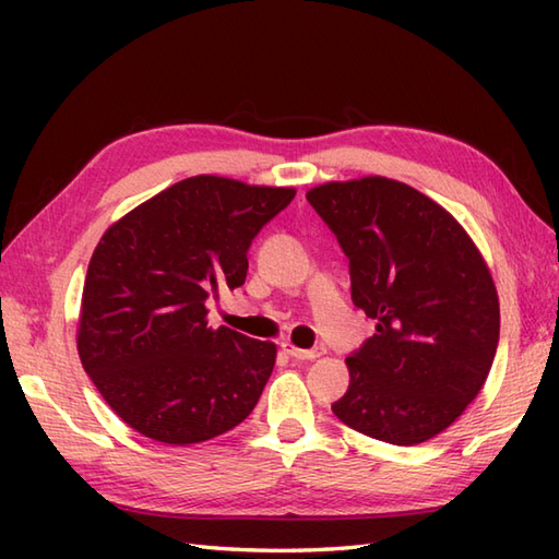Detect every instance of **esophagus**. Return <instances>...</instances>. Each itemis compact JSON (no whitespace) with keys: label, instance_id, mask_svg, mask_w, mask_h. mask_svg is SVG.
Listing matches in <instances>:
<instances>
[{"label":"esophagus","instance_id":"1","mask_svg":"<svg viewBox=\"0 0 559 559\" xmlns=\"http://www.w3.org/2000/svg\"><path fill=\"white\" fill-rule=\"evenodd\" d=\"M283 350H286L293 360H314V358H319V355H324V348H310V350H305V348H298V346H293V343H283Z\"/></svg>","mask_w":559,"mask_h":559}]
</instances>
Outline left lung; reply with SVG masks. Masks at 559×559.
Returning <instances> with one entry per match:
<instances>
[{
  "label": "left lung",
  "mask_w": 559,
  "mask_h": 559,
  "mask_svg": "<svg viewBox=\"0 0 559 559\" xmlns=\"http://www.w3.org/2000/svg\"><path fill=\"white\" fill-rule=\"evenodd\" d=\"M307 201L348 257L353 305L377 322L331 411L379 442H427L488 379L500 341L490 271L454 216L403 182H326Z\"/></svg>",
  "instance_id": "1"
}]
</instances>
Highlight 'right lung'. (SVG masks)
Here are the masks:
<instances>
[{
    "mask_svg": "<svg viewBox=\"0 0 559 559\" xmlns=\"http://www.w3.org/2000/svg\"><path fill=\"white\" fill-rule=\"evenodd\" d=\"M293 197V187L197 175L100 237L81 298L79 358L136 432L197 444L254 411L276 346L211 329L206 300L242 286L249 245Z\"/></svg>",
    "mask_w": 559,
    "mask_h": 559,
    "instance_id": "obj_1",
    "label": "right lung"
}]
</instances>
